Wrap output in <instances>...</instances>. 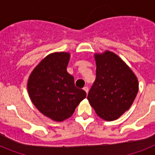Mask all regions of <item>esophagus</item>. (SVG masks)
Returning a JSON list of instances; mask_svg holds the SVG:
<instances>
[{
    "label": "esophagus",
    "instance_id": "obj_1",
    "mask_svg": "<svg viewBox=\"0 0 155 155\" xmlns=\"http://www.w3.org/2000/svg\"><path fill=\"white\" fill-rule=\"evenodd\" d=\"M83 89H84V90L85 91H86L87 94V92H88V90H89V89H88V87H87V86H85Z\"/></svg>",
    "mask_w": 155,
    "mask_h": 155
}]
</instances>
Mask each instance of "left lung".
<instances>
[{
	"mask_svg": "<svg viewBox=\"0 0 155 155\" xmlns=\"http://www.w3.org/2000/svg\"><path fill=\"white\" fill-rule=\"evenodd\" d=\"M95 58L96 78L87 99L100 118L113 121L130 107L139 82L131 69L111 51L95 54Z\"/></svg>",
	"mask_w": 155,
	"mask_h": 155,
	"instance_id": "8db88e82",
	"label": "left lung"
}]
</instances>
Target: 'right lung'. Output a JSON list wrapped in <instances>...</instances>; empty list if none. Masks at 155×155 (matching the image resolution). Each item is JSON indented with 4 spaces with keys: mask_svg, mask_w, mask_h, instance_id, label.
Listing matches in <instances>:
<instances>
[{
    "mask_svg": "<svg viewBox=\"0 0 155 155\" xmlns=\"http://www.w3.org/2000/svg\"><path fill=\"white\" fill-rule=\"evenodd\" d=\"M69 59L68 52L50 54L35 68L28 81V91L34 105L56 122L71 117L87 95L75 86L74 77L67 71Z\"/></svg>",
    "mask_w": 155,
    "mask_h": 155,
    "instance_id": "add662e5",
    "label": "right lung"
}]
</instances>
